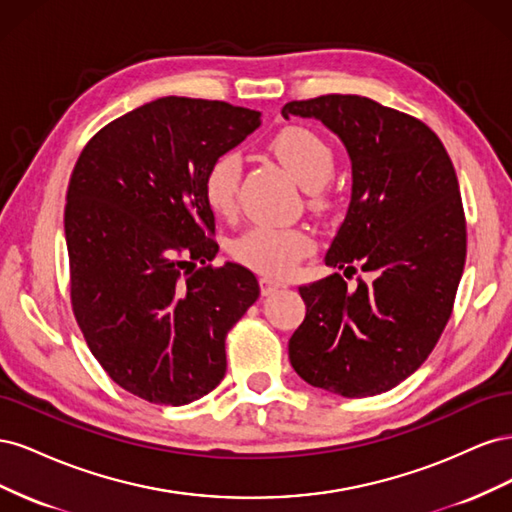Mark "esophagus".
Listing matches in <instances>:
<instances>
[{"label": "esophagus", "mask_w": 512, "mask_h": 512, "mask_svg": "<svg viewBox=\"0 0 512 512\" xmlns=\"http://www.w3.org/2000/svg\"><path fill=\"white\" fill-rule=\"evenodd\" d=\"M284 286V282H280V280H275V277H262L260 280V290H262V294H265V297H269V294H273L277 288H282Z\"/></svg>", "instance_id": "esophagus-1"}]
</instances>
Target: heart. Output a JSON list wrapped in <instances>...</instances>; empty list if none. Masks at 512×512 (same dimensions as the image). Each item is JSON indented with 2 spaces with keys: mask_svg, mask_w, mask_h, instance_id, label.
<instances>
[{
  "mask_svg": "<svg viewBox=\"0 0 512 512\" xmlns=\"http://www.w3.org/2000/svg\"><path fill=\"white\" fill-rule=\"evenodd\" d=\"M271 151L303 188L314 190L312 205L329 207V196L320 188L335 170V153L324 138L303 126H288L277 132L271 141ZM241 160L237 153H224L215 160L205 175V200L213 213L232 218L239 207ZM314 250V239L305 228L286 226H254L232 243V256L241 265L267 275H284L294 269L299 260Z\"/></svg>",
  "mask_w": 512,
  "mask_h": 512,
  "instance_id": "obj_1",
  "label": "heart"
}]
</instances>
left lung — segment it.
I'll return each instance as SVG.
<instances>
[{
  "label": "left lung",
  "instance_id": "1",
  "mask_svg": "<svg viewBox=\"0 0 512 512\" xmlns=\"http://www.w3.org/2000/svg\"><path fill=\"white\" fill-rule=\"evenodd\" d=\"M282 115L314 117L352 162V198L324 262L339 273L299 292L305 320L288 356L312 386L369 397L425 363L453 314L466 265V215L451 158L429 126L363 96L294 100Z\"/></svg>",
  "mask_w": 512,
  "mask_h": 512
}]
</instances>
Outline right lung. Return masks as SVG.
Segmentation results:
<instances>
[{
	"label": "right lung",
	"mask_w": 512,
	"mask_h": 512,
	"mask_svg": "<svg viewBox=\"0 0 512 512\" xmlns=\"http://www.w3.org/2000/svg\"><path fill=\"white\" fill-rule=\"evenodd\" d=\"M258 126L250 108L166 96L108 123L74 164L72 312L111 380L149 404L211 393L226 335L260 294L250 269L209 265L220 245L203 190L209 166Z\"/></svg>",
	"instance_id": "right-lung-1"
}]
</instances>
